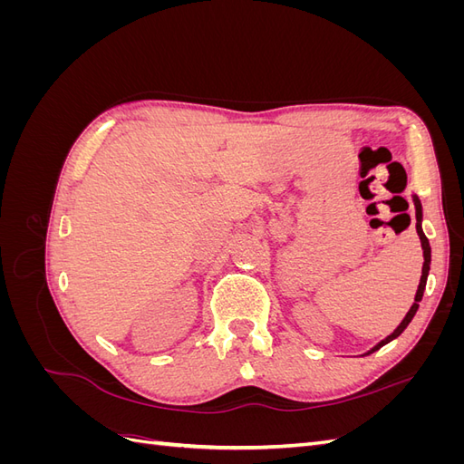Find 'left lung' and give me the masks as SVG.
Masks as SVG:
<instances>
[{
    "label": "left lung",
    "instance_id": "1",
    "mask_svg": "<svg viewBox=\"0 0 464 464\" xmlns=\"http://www.w3.org/2000/svg\"><path fill=\"white\" fill-rule=\"evenodd\" d=\"M412 201H414V208H416V232H418V236H420V244H422V251H424V265H422V276H420V285H418V290H416V296H414V304L411 305V310H409V314L404 315V319L401 321V325L392 331L389 336H385V339L382 341V343H377L372 350H368L366 354H372V353H375V350H379L382 346H385L387 343H391V341H395L397 336L409 327V323L412 321V317L416 315V312H418V304L422 302V296H424V290H426V280H428V275H430V263H431V247H430V242H428V237H426V234H424V230H422V203H420V199L416 198V195H412Z\"/></svg>",
    "mask_w": 464,
    "mask_h": 464
}]
</instances>
